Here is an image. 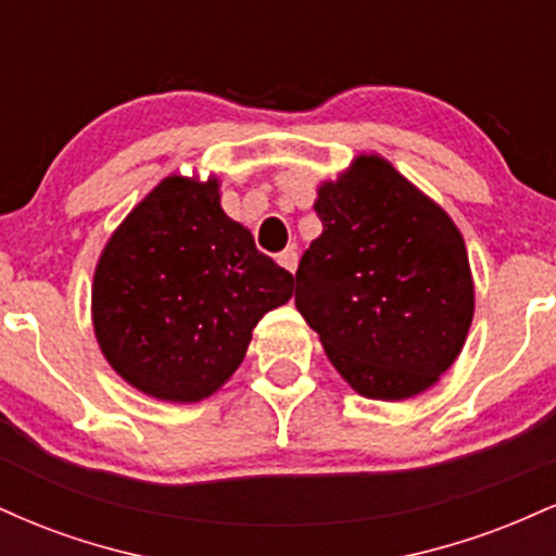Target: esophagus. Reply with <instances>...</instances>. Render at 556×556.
Masks as SVG:
<instances>
[{
  "instance_id": "34e87169",
  "label": "esophagus",
  "mask_w": 556,
  "mask_h": 556,
  "mask_svg": "<svg viewBox=\"0 0 556 556\" xmlns=\"http://www.w3.org/2000/svg\"><path fill=\"white\" fill-rule=\"evenodd\" d=\"M277 264L282 266V269H287V271H295L298 269V253L292 251V248H287V251H282L277 256Z\"/></svg>"
}]
</instances>
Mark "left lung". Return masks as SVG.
I'll return each instance as SVG.
<instances>
[{
  "label": "left lung",
  "instance_id": "1",
  "mask_svg": "<svg viewBox=\"0 0 556 556\" xmlns=\"http://www.w3.org/2000/svg\"><path fill=\"white\" fill-rule=\"evenodd\" d=\"M316 193L324 229L295 271L300 316L363 397H416L457 361L473 321L463 232L379 154H358Z\"/></svg>",
  "mask_w": 556,
  "mask_h": 556
}]
</instances>
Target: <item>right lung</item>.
Instances as JSON below:
<instances>
[{"label": "right lung", "instance_id": "1", "mask_svg": "<svg viewBox=\"0 0 556 556\" xmlns=\"http://www.w3.org/2000/svg\"><path fill=\"white\" fill-rule=\"evenodd\" d=\"M292 285L251 229L225 214L219 177L169 175L101 251L93 334L132 389L201 402L232 379L256 324L292 298Z\"/></svg>", "mask_w": 556, "mask_h": 556}]
</instances>
